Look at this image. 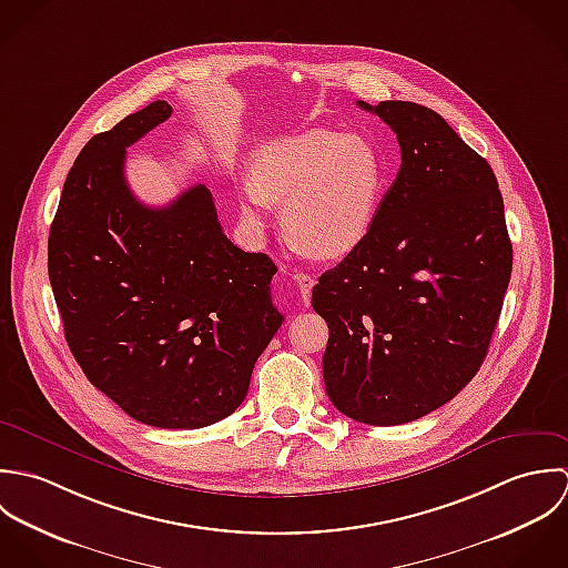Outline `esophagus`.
<instances>
[{
  "label": "esophagus",
  "instance_id": "34e87169",
  "mask_svg": "<svg viewBox=\"0 0 568 568\" xmlns=\"http://www.w3.org/2000/svg\"><path fill=\"white\" fill-rule=\"evenodd\" d=\"M294 281H296V285H298V290H301V301H303L305 305H310L312 287H314L316 278H314L312 274H296V276H294Z\"/></svg>",
  "mask_w": 568,
  "mask_h": 568
}]
</instances>
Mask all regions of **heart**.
I'll return each mask as SVG.
<instances>
[{
    "instance_id": "obj_1",
    "label": "heart",
    "mask_w": 568,
    "mask_h": 568,
    "mask_svg": "<svg viewBox=\"0 0 568 568\" xmlns=\"http://www.w3.org/2000/svg\"><path fill=\"white\" fill-rule=\"evenodd\" d=\"M384 189V158L368 135L312 126L254 151L252 178L241 182V206L258 224L272 202L285 199V236L314 256L334 258L366 236Z\"/></svg>"
}]
</instances>
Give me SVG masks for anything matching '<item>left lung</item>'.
<instances>
[{"instance_id":"1","label":"left lung","mask_w":568,"mask_h":568,"mask_svg":"<svg viewBox=\"0 0 568 568\" xmlns=\"http://www.w3.org/2000/svg\"><path fill=\"white\" fill-rule=\"evenodd\" d=\"M395 133L399 173L366 236L327 270L312 307L327 321L325 388L368 426L415 422L480 368L511 278L503 195L485 158L430 108H371Z\"/></svg>"}]
</instances>
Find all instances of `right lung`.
Here are the masks:
<instances>
[{
    "instance_id": "add662e5",
    "label": "right lung",
    "mask_w": 568,
    "mask_h": 568,
    "mask_svg": "<svg viewBox=\"0 0 568 568\" xmlns=\"http://www.w3.org/2000/svg\"><path fill=\"white\" fill-rule=\"evenodd\" d=\"M171 112L155 101L83 146L50 226L48 274L85 377L135 422L193 430L239 408L283 314L270 296L276 265L227 239L206 186L162 209L131 193L126 146Z\"/></svg>"
}]
</instances>
